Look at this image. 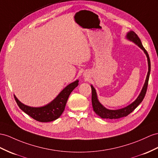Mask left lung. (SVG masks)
<instances>
[{
	"mask_svg": "<svg viewBox=\"0 0 158 158\" xmlns=\"http://www.w3.org/2000/svg\"><path fill=\"white\" fill-rule=\"evenodd\" d=\"M126 39L131 41L132 43H135L136 45L138 46L141 50H143L144 53L146 55V57L148 59V72L146 76V79H145V83L143 84V86L142 87L139 95L137 97V99L132 102L129 106L125 107L123 108L119 109V110H109L106 107H105L103 105L99 102V101L98 98V95H97V92L94 87L91 85V91H92V96H91V102H92V106L94 111L95 114L99 115L101 118L102 119H119L121 118H123V117H126L129 114L135 110V109L139 106V105L142 102L144 97L146 94L148 85V81L149 77V74H150V70H151V63H150V59L149 57V55L147 51L145 49V48L143 47V44L141 43V40L138 37V36L135 33L134 31H130L127 33L125 36Z\"/></svg>",
	"mask_w": 158,
	"mask_h": 158,
	"instance_id": "1",
	"label": "left lung"
}]
</instances>
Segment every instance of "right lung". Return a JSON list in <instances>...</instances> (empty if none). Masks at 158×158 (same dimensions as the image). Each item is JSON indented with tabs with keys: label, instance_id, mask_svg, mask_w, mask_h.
<instances>
[{
	"label": "right lung",
	"instance_id": "1",
	"mask_svg": "<svg viewBox=\"0 0 158 158\" xmlns=\"http://www.w3.org/2000/svg\"><path fill=\"white\" fill-rule=\"evenodd\" d=\"M78 85V79L69 84L52 102L42 107L28 106L20 102L15 95L14 96L19 107L25 114L40 122H50L58 119L61 115L71 93Z\"/></svg>",
	"mask_w": 158,
	"mask_h": 158
}]
</instances>
